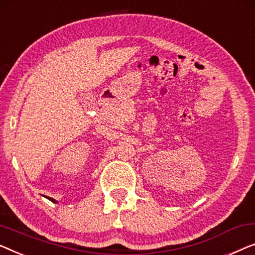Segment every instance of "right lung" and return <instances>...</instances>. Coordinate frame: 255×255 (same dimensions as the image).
Returning <instances> with one entry per match:
<instances>
[{"label": "right lung", "instance_id": "add662e5", "mask_svg": "<svg viewBox=\"0 0 255 255\" xmlns=\"http://www.w3.org/2000/svg\"><path fill=\"white\" fill-rule=\"evenodd\" d=\"M46 198L48 199V200H50L51 202H54V204H57V201L55 200V199H53V198H49V197H46Z\"/></svg>", "mask_w": 255, "mask_h": 255}]
</instances>
